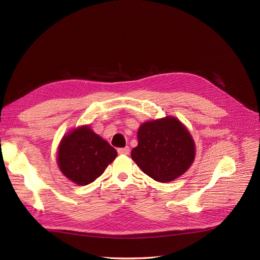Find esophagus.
<instances>
[{
	"label": "esophagus",
	"instance_id": "obj_1",
	"mask_svg": "<svg viewBox=\"0 0 260 260\" xmlns=\"http://www.w3.org/2000/svg\"><path fill=\"white\" fill-rule=\"evenodd\" d=\"M118 153L121 155H127L129 153V148L128 147H125V148H120L118 149Z\"/></svg>",
	"mask_w": 260,
	"mask_h": 260
}]
</instances>
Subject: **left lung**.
<instances>
[{
	"label": "left lung",
	"instance_id": "obj_1",
	"mask_svg": "<svg viewBox=\"0 0 260 260\" xmlns=\"http://www.w3.org/2000/svg\"><path fill=\"white\" fill-rule=\"evenodd\" d=\"M137 138L138 145L131 153L133 160L160 183L176 180L194 162V139L185 125L172 115L142 123Z\"/></svg>",
	"mask_w": 260,
	"mask_h": 260
}]
</instances>
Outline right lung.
<instances>
[{
    "instance_id": "right-lung-1",
    "label": "right lung",
    "mask_w": 260,
    "mask_h": 260,
    "mask_svg": "<svg viewBox=\"0 0 260 260\" xmlns=\"http://www.w3.org/2000/svg\"><path fill=\"white\" fill-rule=\"evenodd\" d=\"M117 155L115 149L94 133L90 125H81L61 139L56 164L67 179L82 186L101 177Z\"/></svg>"
}]
</instances>
